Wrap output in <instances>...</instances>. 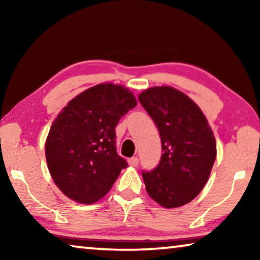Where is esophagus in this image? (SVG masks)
Masks as SVG:
<instances>
[{"instance_id":"obj_1","label":"esophagus","mask_w":260,"mask_h":260,"mask_svg":"<svg viewBox=\"0 0 260 260\" xmlns=\"http://www.w3.org/2000/svg\"><path fill=\"white\" fill-rule=\"evenodd\" d=\"M127 162H129V166H131V167H137L140 159H138V157H131V158H129V161Z\"/></svg>"}]
</instances>
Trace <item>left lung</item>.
Segmentation results:
<instances>
[{
    "instance_id": "1",
    "label": "left lung",
    "mask_w": 260,
    "mask_h": 260,
    "mask_svg": "<svg viewBox=\"0 0 260 260\" xmlns=\"http://www.w3.org/2000/svg\"><path fill=\"white\" fill-rule=\"evenodd\" d=\"M138 101L157 126L163 154L143 172L145 189L165 208L180 207L200 193L216 157L215 137L200 108L170 86L151 87Z\"/></svg>"
}]
</instances>
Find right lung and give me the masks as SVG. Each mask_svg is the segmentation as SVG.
Instances as JSON below:
<instances>
[{"instance_id":"right-lung-1","label":"right lung","mask_w":260,"mask_h":260,"mask_svg":"<svg viewBox=\"0 0 260 260\" xmlns=\"http://www.w3.org/2000/svg\"><path fill=\"white\" fill-rule=\"evenodd\" d=\"M137 105L126 87L99 84L73 98L53 122L46 159L66 197L93 204L111 189L125 159L117 154L116 125Z\"/></svg>"}]
</instances>
